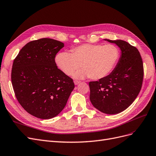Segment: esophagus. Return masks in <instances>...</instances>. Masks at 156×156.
<instances>
[{"label": "esophagus", "instance_id": "34e87169", "mask_svg": "<svg viewBox=\"0 0 156 156\" xmlns=\"http://www.w3.org/2000/svg\"><path fill=\"white\" fill-rule=\"evenodd\" d=\"M81 82H80L79 81H77V80H75L74 81V84H75V85H77V84H79Z\"/></svg>", "mask_w": 156, "mask_h": 156}]
</instances>
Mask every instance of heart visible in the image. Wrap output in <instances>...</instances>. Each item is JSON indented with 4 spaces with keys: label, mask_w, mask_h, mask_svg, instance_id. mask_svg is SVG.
I'll return each mask as SVG.
<instances>
[{
    "label": "heart",
    "mask_w": 156,
    "mask_h": 156,
    "mask_svg": "<svg viewBox=\"0 0 156 156\" xmlns=\"http://www.w3.org/2000/svg\"><path fill=\"white\" fill-rule=\"evenodd\" d=\"M119 49L112 44H85L71 49V53L60 52L56 55L55 62L67 75H72L81 64L83 69L73 73L75 78L90 77L99 80L109 75L119 59Z\"/></svg>",
    "instance_id": "b5f03b06"
}]
</instances>
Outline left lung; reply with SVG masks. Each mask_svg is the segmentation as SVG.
Listing matches in <instances>:
<instances>
[{
    "instance_id": "left-lung-1",
    "label": "left lung",
    "mask_w": 156,
    "mask_h": 156,
    "mask_svg": "<svg viewBox=\"0 0 156 156\" xmlns=\"http://www.w3.org/2000/svg\"><path fill=\"white\" fill-rule=\"evenodd\" d=\"M105 40L119 46L121 56L109 75L89 83L90 100L100 111L114 115L126 109L137 97L144 77L143 62L135 47L122 40Z\"/></svg>"
}]
</instances>
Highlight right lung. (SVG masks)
I'll list each match as a JSON object with an SVG mask.
<instances>
[{"label": "right lung", "mask_w": 156, "mask_h": 156, "mask_svg": "<svg viewBox=\"0 0 156 156\" xmlns=\"http://www.w3.org/2000/svg\"><path fill=\"white\" fill-rule=\"evenodd\" d=\"M64 44L51 38L31 41L14 59L11 79L18 102L41 119L57 116L75 87L73 79L59 69L55 56Z\"/></svg>", "instance_id": "right-lung-1"}]
</instances>
